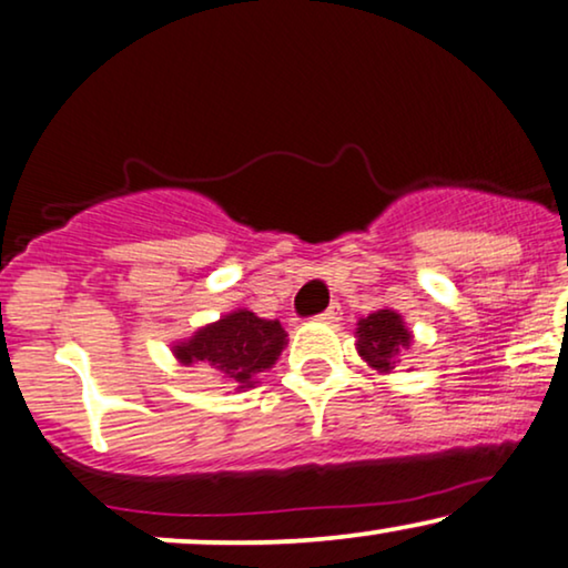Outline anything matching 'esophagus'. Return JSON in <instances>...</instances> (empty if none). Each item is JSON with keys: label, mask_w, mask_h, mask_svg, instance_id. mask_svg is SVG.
Segmentation results:
<instances>
[{"label": "esophagus", "mask_w": 568, "mask_h": 568, "mask_svg": "<svg viewBox=\"0 0 568 568\" xmlns=\"http://www.w3.org/2000/svg\"><path fill=\"white\" fill-rule=\"evenodd\" d=\"M321 321H326V323H338V321H342V307H338L336 302H334V305H331L328 311L321 315Z\"/></svg>", "instance_id": "34e87169"}]
</instances>
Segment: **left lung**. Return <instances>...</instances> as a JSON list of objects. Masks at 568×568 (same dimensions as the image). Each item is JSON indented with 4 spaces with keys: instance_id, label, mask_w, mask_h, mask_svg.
<instances>
[{
    "instance_id": "8db88e82",
    "label": "left lung",
    "mask_w": 568,
    "mask_h": 568,
    "mask_svg": "<svg viewBox=\"0 0 568 568\" xmlns=\"http://www.w3.org/2000/svg\"><path fill=\"white\" fill-rule=\"evenodd\" d=\"M357 355L365 359L373 371L392 373L402 363V355L412 347V331L404 323L402 313L392 307H381L357 321L355 328Z\"/></svg>"
}]
</instances>
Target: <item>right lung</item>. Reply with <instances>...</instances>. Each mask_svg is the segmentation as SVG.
I'll use <instances>...</instances> for the list:
<instances>
[{
	"label": "right lung",
	"instance_id": "add662e5",
	"mask_svg": "<svg viewBox=\"0 0 568 568\" xmlns=\"http://www.w3.org/2000/svg\"><path fill=\"white\" fill-rule=\"evenodd\" d=\"M286 347V331L278 321L257 318L247 307L205 323L193 336L172 344L176 363L213 371L234 388H253L257 375L271 371Z\"/></svg>",
	"mask_w": 568,
	"mask_h": 568
}]
</instances>
